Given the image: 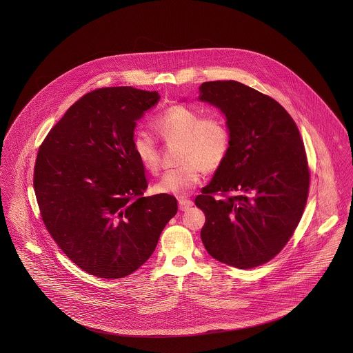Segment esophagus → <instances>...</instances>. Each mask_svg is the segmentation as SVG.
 Masks as SVG:
<instances>
[{
	"mask_svg": "<svg viewBox=\"0 0 353 353\" xmlns=\"http://www.w3.org/2000/svg\"><path fill=\"white\" fill-rule=\"evenodd\" d=\"M193 206V201H190V200H188V199H180L179 200V208H180V210H188V209H190Z\"/></svg>",
	"mask_w": 353,
	"mask_h": 353,
	"instance_id": "34e87169",
	"label": "esophagus"
}]
</instances>
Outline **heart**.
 <instances>
[{
  "instance_id": "b5f03b06",
  "label": "heart",
  "mask_w": 353,
  "mask_h": 353,
  "mask_svg": "<svg viewBox=\"0 0 353 353\" xmlns=\"http://www.w3.org/2000/svg\"><path fill=\"white\" fill-rule=\"evenodd\" d=\"M153 127L165 141H181L179 161L183 165L168 170L153 190L159 194L185 197L201 181L202 169H219L230 150V131L226 121L217 115L203 117L201 110L173 104L153 119ZM132 148L141 167L156 173L160 168L157 143L150 132L139 130Z\"/></svg>"
}]
</instances>
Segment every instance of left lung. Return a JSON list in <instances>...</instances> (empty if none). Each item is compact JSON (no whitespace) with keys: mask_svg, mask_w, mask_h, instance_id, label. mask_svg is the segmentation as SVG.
I'll return each mask as SVG.
<instances>
[{"mask_svg":"<svg viewBox=\"0 0 353 353\" xmlns=\"http://www.w3.org/2000/svg\"><path fill=\"white\" fill-rule=\"evenodd\" d=\"M199 101L225 115L232 139L194 201L206 219L202 243L219 262L252 269L285 248L302 219L310 185L304 144L285 108L252 87L205 82Z\"/></svg>","mask_w":353,"mask_h":353,"instance_id":"left-lung-1","label":"left lung"}]
</instances>
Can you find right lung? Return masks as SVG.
<instances>
[{
	"label": "right lung",
	"instance_id": "1",
	"mask_svg": "<svg viewBox=\"0 0 353 353\" xmlns=\"http://www.w3.org/2000/svg\"><path fill=\"white\" fill-rule=\"evenodd\" d=\"M159 101V92L134 87L85 94L37 154L42 219L62 252L98 278H123L144 265L177 213L173 196L143 197L145 169L132 148L136 121Z\"/></svg>",
	"mask_w": 353,
	"mask_h": 353
}]
</instances>
